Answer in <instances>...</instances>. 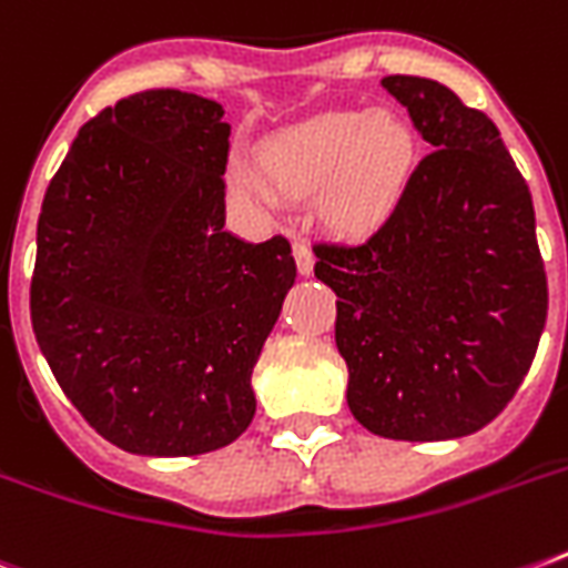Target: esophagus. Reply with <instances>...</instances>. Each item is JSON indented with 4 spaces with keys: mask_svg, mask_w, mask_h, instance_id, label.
I'll return each mask as SVG.
<instances>
[{
    "mask_svg": "<svg viewBox=\"0 0 568 568\" xmlns=\"http://www.w3.org/2000/svg\"><path fill=\"white\" fill-rule=\"evenodd\" d=\"M292 250H294V262H297V271H301V276H310L312 267H315V256H312L310 244H306L303 239H294Z\"/></svg>",
    "mask_w": 568,
    "mask_h": 568,
    "instance_id": "34e87169",
    "label": "esophagus"
}]
</instances>
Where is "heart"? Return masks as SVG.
<instances>
[{"label": "heart", "mask_w": 568, "mask_h": 568, "mask_svg": "<svg viewBox=\"0 0 568 568\" xmlns=\"http://www.w3.org/2000/svg\"><path fill=\"white\" fill-rule=\"evenodd\" d=\"M265 180L288 194L318 189L321 221L365 235L388 217L415 168L413 126L395 111H324L280 129L258 150ZM241 194L271 196L244 164H232Z\"/></svg>", "instance_id": "heart-1"}]
</instances>
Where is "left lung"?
I'll list each match as a JSON object with an SVG mask.
<instances>
[{
	"label": "left lung",
	"mask_w": 568,
	"mask_h": 568,
	"mask_svg": "<svg viewBox=\"0 0 568 568\" xmlns=\"http://www.w3.org/2000/svg\"><path fill=\"white\" fill-rule=\"evenodd\" d=\"M379 84L436 150L363 244H315V276L338 297L356 422L386 439H457L510 404L546 327L534 200L484 111L433 79Z\"/></svg>",
	"instance_id": "1"
}]
</instances>
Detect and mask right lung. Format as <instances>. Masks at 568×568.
Masks as SVG:
<instances>
[{
  "label": "right lung",
  "mask_w": 568,
  "mask_h": 568,
  "mask_svg": "<svg viewBox=\"0 0 568 568\" xmlns=\"http://www.w3.org/2000/svg\"><path fill=\"white\" fill-rule=\"evenodd\" d=\"M226 155L221 102L135 93L79 129L40 205L34 338L129 454H209L256 415L253 365L297 265L283 235L223 230Z\"/></svg>",
  "instance_id": "1"
}]
</instances>
